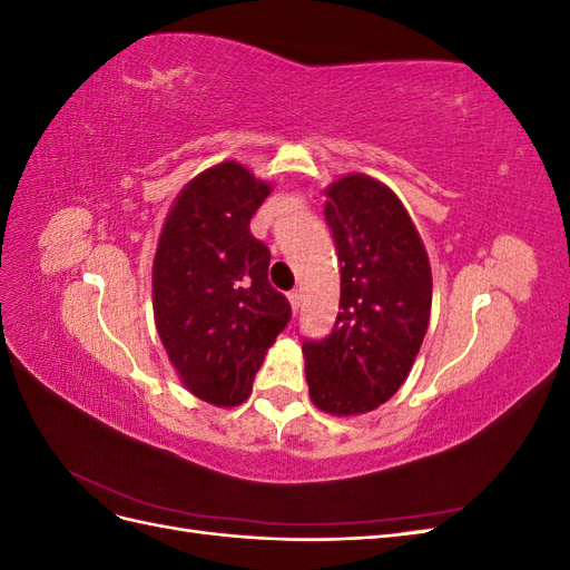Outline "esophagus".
I'll list each match as a JSON object with an SVG mask.
<instances>
[{"instance_id": "esophagus-1", "label": "esophagus", "mask_w": 570, "mask_h": 570, "mask_svg": "<svg viewBox=\"0 0 570 570\" xmlns=\"http://www.w3.org/2000/svg\"><path fill=\"white\" fill-rule=\"evenodd\" d=\"M287 302H289V306H292V312L297 314V308H299V304H302V292H299V289H292L289 295H287Z\"/></svg>"}]
</instances>
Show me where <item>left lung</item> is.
<instances>
[{"label":"left lung","instance_id":"obj_1","mask_svg":"<svg viewBox=\"0 0 570 570\" xmlns=\"http://www.w3.org/2000/svg\"><path fill=\"white\" fill-rule=\"evenodd\" d=\"M325 220L340 258L333 333L304 342L312 402L331 416H361L385 404L423 344L433 273L423 239L392 189L364 174L325 187Z\"/></svg>","mask_w":570,"mask_h":570}]
</instances>
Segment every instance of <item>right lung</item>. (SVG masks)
Instances as JSON below:
<instances>
[{"label":"right lung","instance_id":"add662e5","mask_svg":"<svg viewBox=\"0 0 570 570\" xmlns=\"http://www.w3.org/2000/svg\"><path fill=\"white\" fill-rule=\"evenodd\" d=\"M273 185L220 161L189 180L164 220L151 266L154 323L187 392L230 409L289 321L268 283L271 252L249 220Z\"/></svg>","mask_w":570,"mask_h":570}]
</instances>
